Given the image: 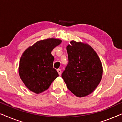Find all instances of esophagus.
I'll return each instance as SVG.
<instances>
[{"label":"esophagus","mask_w":122,"mask_h":122,"mask_svg":"<svg viewBox=\"0 0 122 122\" xmlns=\"http://www.w3.org/2000/svg\"><path fill=\"white\" fill-rule=\"evenodd\" d=\"M57 71H58V74H59V76H61V70L60 69H57Z\"/></svg>","instance_id":"esophagus-1"}]
</instances>
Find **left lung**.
I'll return each instance as SVG.
<instances>
[{"mask_svg":"<svg viewBox=\"0 0 122 122\" xmlns=\"http://www.w3.org/2000/svg\"><path fill=\"white\" fill-rule=\"evenodd\" d=\"M70 43L66 46L69 61L61 76L71 93L83 97L91 94L99 84L102 65L89 45L74 41Z\"/></svg>","mask_w":122,"mask_h":122,"instance_id":"left-lung-1","label":"left lung"}]
</instances>
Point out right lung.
Returning <instances> with one entry per match:
<instances>
[{
  "label": "right lung",
  "instance_id": "obj_1",
  "mask_svg": "<svg viewBox=\"0 0 122 122\" xmlns=\"http://www.w3.org/2000/svg\"><path fill=\"white\" fill-rule=\"evenodd\" d=\"M61 43V40L55 38L41 40L23 53L19 62V74L30 91L36 94L42 93L59 76L53 67L54 58L51 53Z\"/></svg>",
  "mask_w": 122,
  "mask_h": 122
}]
</instances>
